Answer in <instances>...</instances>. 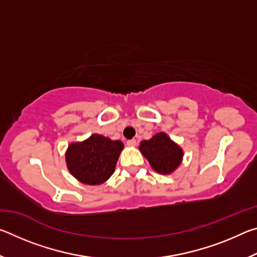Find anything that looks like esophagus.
Segmentation results:
<instances>
[{
  "instance_id": "1",
  "label": "esophagus",
  "mask_w": 257,
  "mask_h": 257,
  "mask_svg": "<svg viewBox=\"0 0 257 257\" xmlns=\"http://www.w3.org/2000/svg\"><path fill=\"white\" fill-rule=\"evenodd\" d=\"M127 145H128L129 147H134V146H136V145H137L136 139H129V141L127 142Z\"/></svg>"
}]
</instances>
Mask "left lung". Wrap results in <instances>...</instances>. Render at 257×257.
<instances>
[{
	"instance_id": "left-lung-1",
	"label": "left lung",
	"mask_w": 257,
	"mask_h": 257,
	"mask_svg": "<svg viewBox=\"0 0 257 257\" xmlns=\"http://www.w3.org/2000/svg\"><path fill=\"white\" fill-rule=\"evenodd\" d=\"M139 151L160 175H171L179 168L184 158L181 147L163 132L155 134L149 141L141 142Z\"/></svg>"
}]
</instances>
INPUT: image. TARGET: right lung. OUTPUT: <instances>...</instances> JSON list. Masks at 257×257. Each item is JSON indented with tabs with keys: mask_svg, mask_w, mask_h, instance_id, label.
<instances>
[{
	"mask_svg": "<svg viewBox=\"0 0 257 257\" xmlns=\"http://www.w3.org/2000/svg\"><path fill=\"white\" fill-rule=\"evenodd\" d=\"M124 145L102 135L93 134L82 142L70 143L66 152L69 172L85 185H101L115 170Z\"/></svg>",
	"mask_w": 257,
	"mask_h": 257,
	"instance_id": "right-lung-1",
	"label": "right lung"
}]
</instances>
